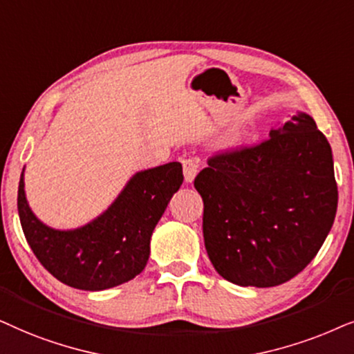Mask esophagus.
Wrapping results in <instances>:
<instances>
[{
    "label": "esophagus",
    "instance_id": "34e87169",
    "mask_svg": "<svg viewBox=\"0 0 354 354\" xmlns=\"http://www.w3.org/2000/svg\"><path fill=\"white\" fill-rule=\"evenodd\" d=\"M197 171H199V162L196 158L183 160V173H185L186 183L194 181Z\"/></svg>",
    "mask_w": 354,
    "mask_h": 354
}]
</instances>
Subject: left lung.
Returning a JSON list of instances; mask_svg holds the SVG:
<instances>
[{
	"label": "left lung",
	"instance_id": "left-lung-1",
	"mask_svg": "<svg viewBox=\"0 0 354 354\" xmlns=\"http://www.w3.org/2000/svg\"><path fill=\"white\" fill-rule=\"evenodd\" d=\"M194 186L212 266L239 286L268 288L298 275L337 214L330 144L303 111L259 145L212 157Z\"/></svg>",
	"mask_w": 354,
	"mask_h": 354
}]
</instances>
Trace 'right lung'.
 <instances>
[{
    "label": "right lung",
    "instance_id": "1",
    "mask_svg": "<svg viewBox=\"0 0 354 354\" xmlns=\"http://www.w3.org/2000/svg\"><path fill=\"white\" fill-rule=\"evenodd\" d=\"M181 185L180 162L142 169L97 218L79 228L56 230L32 212L22 169L19 218L30 249L55 279L77 290L102 291L126 283L144 270L155 226Z\"/></svg>",
    "mask_w": 354,
    "mask_h": 354
}]
</instances>
